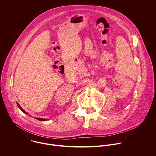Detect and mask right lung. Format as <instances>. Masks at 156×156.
Segmentation results:
<instances>
[{"label": "right lung", "mask_w": 156, "mask_h": 156, "mask_svg": "<svg viewBox=\"0 0 156 156\" xmlns=\"http://www.w3.org/2000/svg\"><path fill=\"white\" fill-rule=\"evenodd\" d=\"M17 105H18V106L19 107V108H20V109H21V110L24 113H25V114H27V113L25 111H24V110L21 108V106L19 105V104H18V103H17ZM36 119H37V120H41V121H45V120H47V119H41V118H36Z\"/></svg>", "instance_id": "add662e5"}]
</instances>
